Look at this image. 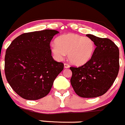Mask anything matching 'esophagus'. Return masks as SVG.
I'll use <instances>...</instances> for the list:
<instances>
[{"instance_id":"1","label":"esophagus","mask_w":125,"mask_h":125,"mask_svg":"<svg viewBox=\"0 0 125 125\" xmlns=\"http://www.w3.org/2000/svg\"><path fill=\"white\" fill-rule=\"evenodd\" d=\"M64 67L65 69H67V68H69L70 67V66L68 64H66L65 63L64 64Z\"/></svg>"}]
</instances>
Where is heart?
Listing matches in <instances>:
<instances>
[{"mask_svg":"<svg viewBox=\"0 0 125 125\" xmlns=\"http://www.w3.org/2000/svg\"><path fill=\"white\" fill-rule=\"evenodd\" d=\"M52 51L58 59H61L67 53L71 63L82 66L91 59L95 50L93 40L87 37L74 34H67L56 39L52 45Z\"/></svg>","mask_w":125,"mask_h":125,"instance_id":"1","label":"heart"}]
</instances>
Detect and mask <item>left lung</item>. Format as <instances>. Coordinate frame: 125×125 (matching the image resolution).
<instances>
[{
    "label": "left lung",
    "instance_id": "1",
    "mask_svg": "<svg viewBox=\"0 0 125 125\" xmlns=\"http://www.w3.org/2000/svg\"><path fill=\"white\" fill-rule=\"evenodd\" d=\"M93 40L95 48L91 59L82 66L71 67V83L80 97H96L111 87L119 71V50L109 39L86 34Z\"/></svg>",
    "mask_w": 125,
    "mask_h": 125
}]
</instances>
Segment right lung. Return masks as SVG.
<instances>
[{
    "mask_svg": "<svg viewBox=\"0 0 125 125\" xmlns=\"http://www.w3.org/2000/svg\"><path fill=\"white\" fill-rule=\"evenodd\" d=\"M58 33L52 29L24 33L14 39L6 50V78L24 99L37 100L47 96L63 70V63L53 59L50 47Z\"/></svg>",
    "mask_w": 125,
    "mask_h": 125,
    "instance_id": "right-lung-1",
    "label": "right lung"
}]
</instances>
